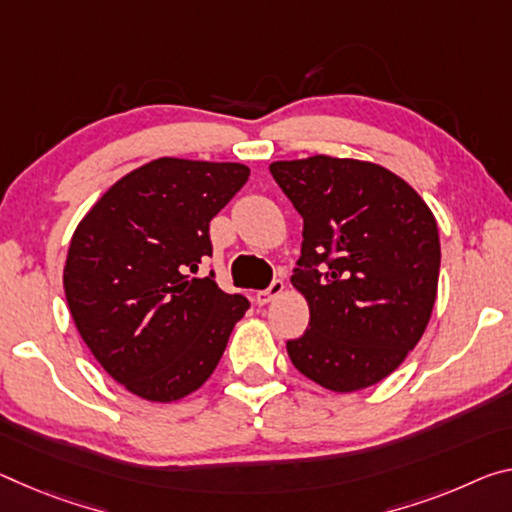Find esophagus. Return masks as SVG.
Segmentation results:
<instances>
[{
	"label": "esophagus",
	"instance_id": "esophagus-1",
	"mask_svg": "<svg viewBox=\"0 0 512 512\" xmlns=\"http://www.w3.org/2000/svg\"><path fill=\"white\" fill-rule=\"evenodd\" d=\"M282 291H285V282H282V280H273L271 285H269V289L257 291V294H255V300H257L259 305H266V303H271V300H273L275 296H280Z\"/></svg>",
	"mask_w": 512,
	"mask_h": 512
}]
</instances>
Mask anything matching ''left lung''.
I'll list each match as a JSON object with an SVG mask.
<instances>
[{
	"instance_id": "obj_1",
	"label": "left lung",
	"mask_w": 512,
	"mask_h": 512,
	"mask_svg": "<svg viewBox=\"0 0 512 512\" xmlns=\"http://www.w3.org/2000/svg\"><path fill=\"white\" fill-rule=\"evenodd\" d=\"M273 180L303 216L291 285L310 323L287 353L332 392L387 378L424 335L440 278L435 216L387 168L316 154L273 161Z\"/></svg>"
}]
</instances>
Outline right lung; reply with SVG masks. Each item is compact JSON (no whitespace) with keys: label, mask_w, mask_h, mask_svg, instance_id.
<instances>
[{"label":"right lung","mask_w":512,"mask_h":512,"mask_svg":"<svg viewBox=\"0 0 512 512\" xmlns=\"http://www.w3.org/2000/svg\"><path fill=\"white\" fill-rule=\"evenodd\" d=\"M243 164L161 157L95 202L72 234L63 287L81 339L141 399L170 403L212 376L250 307L214 271L209 221L248 182Z\"/></svg>","instance_id":"right-lung-1"}]
</instances>
